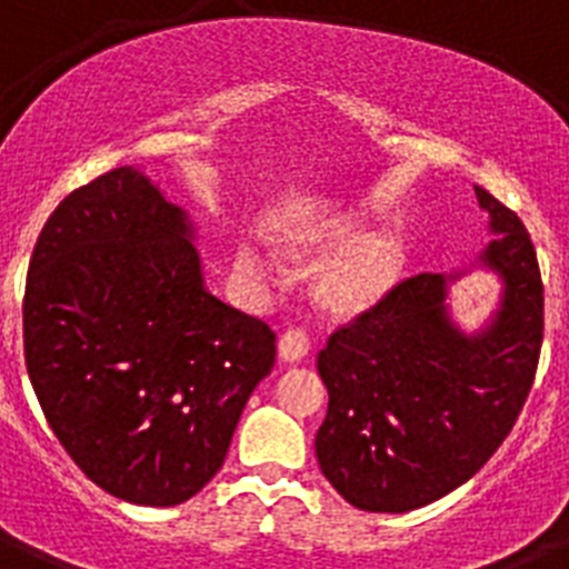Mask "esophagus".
<instances>
[{
    "mask_svg": "<svg viewBox=\"0 0 569 569\" xmlns=\"http://www.w3.org/2000/svg\"><path fill=\"white\" fill-rule=\"evenodd\" d=\"M310 353V333L305 328H290L279 339V356L284 361H299Z\"/></svg>",
    "mask_w": 569,
    "mask_h": 569,
    "instance_id": "1",
    "label": "esophagus"
}]
</instances>
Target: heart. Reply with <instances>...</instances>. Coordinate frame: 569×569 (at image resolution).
<instances>
[{"label": "heart", "mask_w": 569, "mask_h": 569, "mask_svg": "<svg viewBox=\"0 0 569 569\" xmlns=\"http://www.w3.org/2000/svg\"><path fill=\"white\" fill-rule=\"evenodd\" d=\"M356 233H359L356 224H341L316 239L319 248L345 244L339 253L325 261L319 273L321 299L333 308H359V305L373 301L376 296L385 293V288L399 270L401 250L393 236L373 233L356 239ZM236 270L253 281H264V284L281 276L279 264L268 253L248 248V244L236 256Z\"/></svg>", "instance_id": "heart-1"}]
</instances>
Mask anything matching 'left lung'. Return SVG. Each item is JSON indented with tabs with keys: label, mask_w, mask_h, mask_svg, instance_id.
<instances>
[{
	"label": "left lung",
	"mask_w": 569,
	"mask_h": 569,
	"mask_svg": "<svg viewBox=\"0 0 569 569\" xmlns=\"http://www.w3.org/2000/svg\"><path fill=\"white\" fill-rule=\"evenodd\" d=\"M496 239L479 256L501 279L485 330L450 319L447 284L419 273L336 330L319 353L328 416L316 433L325 479L367 512H410L487 465L519 419L539 367L545 284L530 233L510 208L476 188Z\"/></svg>",
	"instance_id": "8db88e82"
}]
</instances>
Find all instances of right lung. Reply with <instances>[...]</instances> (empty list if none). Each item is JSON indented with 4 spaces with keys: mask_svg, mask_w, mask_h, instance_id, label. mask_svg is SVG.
Here are the masks:
<instances>
[{
    "mask_svg": "<svg viewBox=\"0 0 569 569\" xmlns=\"http://www.w3.org/2000/svg\"><path fill=\"white\" fill-rule=\"evenodd\" d=\"M24 365L50 430L93 485L144 507L213 479L276 333L216 299L193 224L136 168L64 196L30 256Z\"/></svg>",
    "mask_w": 569,
    "mask_h": 569,
    "instance_id": "add662e5",
    "label": "right lung"
}]
</instances>
